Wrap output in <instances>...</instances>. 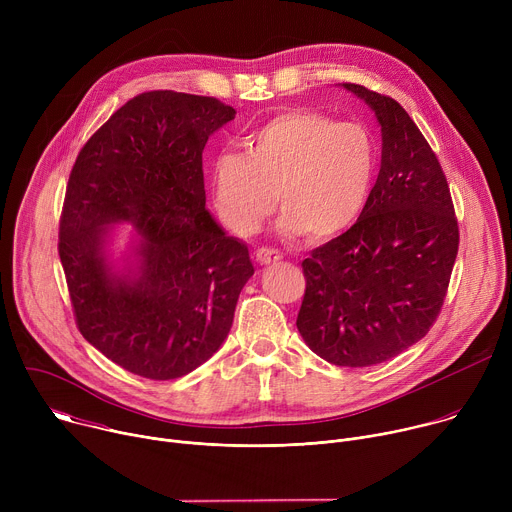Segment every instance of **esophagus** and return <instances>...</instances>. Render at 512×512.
I'll use <instances>...</instances> for the list:
<instances>
[{
	"instance_id": "34e87169",
	"label": "esophagus",
	"mask_w": 512,
	"mask_h": 512,
	"mask_svg": "<svg viewBox=\"0 0 512 512\" xmlns=\"http://www.w3.org/2000/svg\"><path fill=\"white\" fill-rule=\"evenodd\" d=\"M281 257H283V255H281L279 251L269 249V247H261V249H257V253H255V259H257L261 265H271V263L279 261Z\"/></svg>"
}]
</instances>
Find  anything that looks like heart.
<instances>
[{"mask_svg": "<svg viewBox=\"0 0 512 512\" xmlns=\"http://www.w3.org/2000/svg\"><path fill=\"white\" fill-rule=\"evenodd\" d=\"M243 145L245 154L221 152L208 164L218 218L235 235L257 233L277 198L279 229L318 241L346 233L367 208L379 160L367 125L291 109L257 125Z\"/></svg>", "mask_w": 512, "mask_h": 512, "instance_id": "obj_1", "label": "heart"}]
</instances>
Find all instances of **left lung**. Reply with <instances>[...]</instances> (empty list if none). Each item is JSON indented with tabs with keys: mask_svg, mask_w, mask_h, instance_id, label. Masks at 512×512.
<instances>
[{
	"mask_svg": "<svg viewBox=\"0 0 512 512\" xmlns=\"http://www.w3.org/2000/svg\"><path fill=\"white\" fill-rule=\"evenodd\" d=\"M342 87L375 111L381 170L358 221L302 261L306 294L296 324L336 367H373L433 326L460 233L444 170L407 111L360 85Z\"/></svg>",
	"mask_w": 512,
	"mask_h": 512,
	"instance_id": "left-lung-1",
	"label": "left lung"
}]
</instances>
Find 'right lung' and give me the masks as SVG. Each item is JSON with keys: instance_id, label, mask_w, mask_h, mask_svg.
<instances>
[{"instance_id": "obj_1", "label": "right lung", "mask_w": 512, "mask_h": 512, "mask_svg": "<svg viewBox=\"0 0 512 512\" xmlns=\"http://www.w3.org/2000/svg\"><path fill=\"white\" fill-rule=\"evenodd\" d=\"M212 97L141 93L117 109L72 166L58 255L81 334L121 369L180 379L229 336L249 249L206 210L202 150L235 119ZM131 222L124 265L112 225Z\"/></svg>"}]
</instances>
